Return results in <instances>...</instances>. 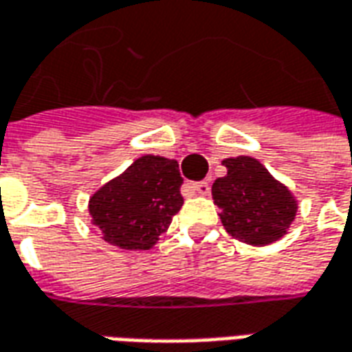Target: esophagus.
<instances>
[{"label": "esophagus", "mask_w": 352, "mask_h": 352, "mask_svg": "<svg viewBox=\"0 0 352 352\" xmlns=\"http://www.w3.org/2000/svg\"><path fill=\"white\" fill-rule=\"evenodd\" d=\"M186 188L190 192L200 194V196H208L210 194V183H206V181H200V183H186Z\"/></svg>", "instance_id": "1"}]
</instances>
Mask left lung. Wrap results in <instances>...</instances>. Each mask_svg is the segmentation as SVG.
Listing matches in <instances>:
<instances>
[{
    "label": "left lung",
    "instance_id": "left-lung-1",
    "mask_svg": "<svg viewBox=\"0 0 352 352\" xmlns=\"http://www.w3.org/2000/svg\"><path fill=\"white\" fill-rule=\"evenodd\" d=\"M223 166L227 175L213 183L211 196L228 234L255 248L287 234L299 210L296 194L252 156L225 158Z\"/></svg>",
    "mask_w": 352,
    "mask_h": 352
}]
</instances>
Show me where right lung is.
Masks as SVG:
<instances>
[{"instance_id":"1","label":"right lung","mask_w":352,"mask_h":352,"mask_svg":"<svg viewBox=\"0 0 352 352\" xmlns=\"http://www.w3.org/2000/svg\"><path fill=\"white\" fill-rule=\"evenodd\" d=\"M175 160L146 154L89 196L91 223L110 245L152 250L183 206Z\"/></svg>"}]
</instances>
